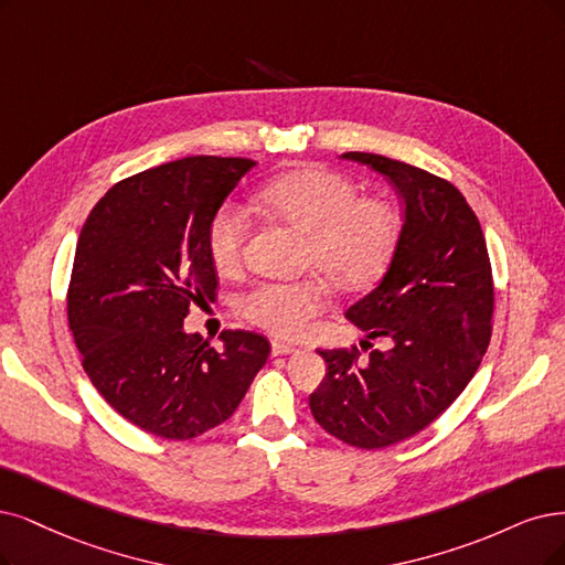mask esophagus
Wrapping results in <instances>:
<instances>
[{
    "instance_id": "esophagus-1",
    "label": "esophagus",
    "mask_w": 565,
    "mask_h": 565,
    "mask_svg": "<svg viewBox=\"0 0 565 565\" xmlns=\"http://www.w3.org/2000/svg\"><path fill=\"white\" fill-rule=\"evenodd\" d=\"M298 349L294 344H286V342H271V356H288V353H296Z\"/></svg>"
}]
</instances>
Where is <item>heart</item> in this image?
Returning a JSON list of instances; mask_svg holds the SVG:
<instances>
[{
  "mask_svg": "<svg viewBox=\"0 0 565 565\" xmlns=\"http://www.w3.org/2000/svg\"><path fill=\"white\" fill-rule=\"evenodd\" d=\"M256 202L307 235L305 263L344 290H363L377 281L401 235L395 209L377 198H359L351 179L323 170L286 172L267 181ZM248 216L235 202H225L206 227V250L218 271H233L242 260ZM326 307L319 279L258 281L237 300L242 317L279 338H298Z\"/></svg>",
  "mask_w": 565,
  "mask_h": 565,
  "instance_id": "heart-1",
  "label": "heart"
}]
</instances>
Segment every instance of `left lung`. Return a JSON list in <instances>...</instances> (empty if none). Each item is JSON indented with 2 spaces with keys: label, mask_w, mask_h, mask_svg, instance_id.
Masks as SVG:
<instances>
[{
  "label": "left lung",
  "mask_w": 565,
  "mask_h": 565,
  "mask_svg": "<svg viewBox=\"0 0 565 565\" xmlns=\"http://www.w3.org/2000/svg\"><path fill=\"white\" fill-rule=\"evenodd\" d=\"M344 160L382 174L405 204L388 269L367 296L347 309L365 340L388 351L321 349L326 377L309 409L338 440L382 449L424 430L482 363L491 340L493 281L482 225L449 181L377 153Z\"/></svg>",
  "instance_id": "8db88e82"
}]
</instances>
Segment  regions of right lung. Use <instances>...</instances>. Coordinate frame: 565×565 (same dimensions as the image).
<instances>
[{
  "mask_svg": "<svg viewBox=\"0 0 565 565\" xmlns=\"http://www.w3.org/2000/svg\"><path fill=\"white\" fill-rule=\"evenodd\" d=\"M254 167L216 156L153 167L109 188L81 227L67 317L83 370L120 416L167 440L233 416L269 356L258 332L223 330L216 351L183 328L216 290L209 221Z\"/></svg>",
  "mask_w": 565,
  "mask_h": 565,
  "instance_id": "1",
  "label": "right lung"
}]
</instances>
